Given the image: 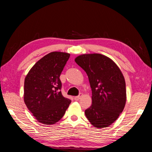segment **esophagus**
<instances>
[{
    "label": "esophagus",
    "mask_w": 152,
    "mask_h": 152,
    "mask_svg": "<svg viewBox=\"0 0 152 152\" xmlns=\"http://www.w3.org/2000/svg\"><path fill=\"white\" fill-rule=\"evenodd\" d=\"M82 95V94H80V95H78V96H75V97H74V100H75V101H78V100L81 98Z\"/></svg>",
    "instance_id": "34e87169"
}]
</instances>
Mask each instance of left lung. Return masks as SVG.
<instances>
[{
    "mask_svg": "<svg viewBox=\"0 0 152 152\" xmlns=\"http://www.w3.org/2000/svg\"><path fill=\"white\" fill-rule=\"evenodd\" d=\"M76 63L86 72L92 88V104L85 110L89 122L96 128L113 124L125 106V80L115 61L100 53L80 55Z\"/></svg>",
    "mask_w": 152,
    "mask_h": 152,
    "instance_id": "left-lung-1",
    "label": "left lung"
}]
</instances>
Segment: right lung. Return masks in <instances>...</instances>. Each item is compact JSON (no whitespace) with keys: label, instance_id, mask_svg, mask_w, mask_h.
I'll list each match as a JSON object with an SVG mask.
<instances>
[{"label":"right lung","instance_id":"obj_1","mask_svg":"<svg viewBox=\"0 0 152 152\" xmlns=\"http://www.w3.org/2000/svg\"><path fill=\"white\" fill-rule=\"evenodd\" d=\"M70 54L53 51L35 64L25 76L24 102L35 119L42 124L59 121L71 101L60 91V74Z\"/></svg>","mask_w":152,"mask_h":152}]
</instances>
